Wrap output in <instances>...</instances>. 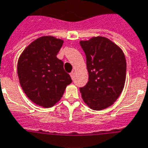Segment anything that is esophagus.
Here are the masks:
<instances>
[{"mask_svg": "<svg viewBox=\"0 0 148 148\" xmlns=\"http://www.w3.org/2000/svg\"><path fill=\"white\" fill-rule=\"evenodd\" d=\"M71 78H72V79H74V72H71Z\"/></svg>", "mask_w": 148, "mask_h": 148, "instance_id": "34e87169", "label": "esophagus"}]
</instances>
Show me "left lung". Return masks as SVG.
I'll list each match as a JSON object with an SVG mask.
<instances>
[{"label": "left lung", "instance_id": "1", "mask_svg": "<svg viewBox=\"0 0 148 148\" xmlns=\"http://www.w3.org/2000/svg\"><path fill=\"white\" fill-rule=\"evenodd\" d=\"M86 56L88 81L80 88L82 99L92 110L110 107L123 90L126 60L120 48L104 37L81 40Z\"/></svg>", "mask_w": 148, "mask_h": 148}]
</instances>
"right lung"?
<instances>
[{
  "label": "right lung",
  "mask_w": 148,
  "mask_h": 148,
  "mask_svg": "<svg viewBox=\"0 0 148 148\" xmlns=\"http://www.w3.org/2000/svg\"><path fill=\"white\" fill-rule=\"evenodd\" d=\"M63 40L44 36L25 49L17 65L23 90L34 103L51 108L60 101L66 85L72 82L63 69V62L56 56Z\"/></svg>",
  "instance_id": "obj_1"
}]
</instances>
